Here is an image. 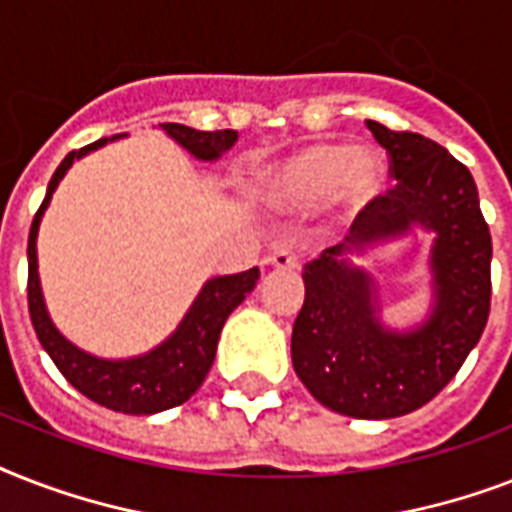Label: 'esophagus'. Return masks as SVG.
<instances>
[{
	"label": "esophagus",
	"mask_w": 512,
	"mask_h": 512,
	"mask_svg": "<svg viewBox=\"0 0 512 512\" xmlns=\"http://www.w3.org/2000/svg\"><path fill=\"white\" fill-rule=\"evenodd\" d=\"M263 263L268 265V268H281V271H292V268H297V265H300V257H297L295 252H292V249L276 247L271 252V255L265 257Z\"/></svg>",
	"instance_id": "esophagus-1"
}]
</instances>
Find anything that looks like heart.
<instances>
[{
    "label": "heart",
    "instance_id": "1",
    "mask_svg": "<svg viewBox=\"0 0 512 512\" xmlns=\"http://www.w3.org/2000/svg\"><path fill=\"white\" fill-rule=\"evenodd\" d=\"M388 164L374 148L311 143L257 172L252 196L273 215H311L327 204L342 220H358L382 199Z\"/></svg>",
    "mask_w": 512,
    "mask_h": 512
}]
</instances>
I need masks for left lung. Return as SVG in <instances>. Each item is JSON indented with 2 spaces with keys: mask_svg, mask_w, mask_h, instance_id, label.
I'll return each instance as SVG.
<instances>
[{
  "mask_svg": "<svg viewBox=\"0 0 512 512\" xmlns=\"http://www.w3.org/2000/svg\"><path fill=\"white\" fill-rule=\"evenodd\" d=\"M390 156L396 185L353 220L342 244L303 268L305 303L292 329V364L316 401L345 417H401L444 390L476 348L492 303V233L476 180L444 146L366 122ZM434 233L429 319L390 330L371 274L352 263L374 243Z\"/></svg>",
  "mask_w": 512,
  "mask_h": 512,
  "instance_id": "obj_1",
  "label": "left lung"
}]
</instances>
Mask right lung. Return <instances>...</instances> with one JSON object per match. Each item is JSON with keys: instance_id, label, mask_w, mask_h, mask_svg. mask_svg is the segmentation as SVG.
Wrapping results in <instances>:
<instances>
[{"instance_id": "1", "label": "right lung", "mask_w": 512, "mask_h": 512, "mask_svg": "<svg viewBox=\"0 0 512 512\" xmlns=\"http://www.w3.org/2000/svg\"><path fill=\"white\" fill-rule=\"evenodd\" d=\"M159 127L175 140L177 146H183L199 162H217L239 138L236 130L201 132L175 122L159 124ZM119 138H127V135L100 138L90 146L79 148V151H71L52 175L42 207L34 215V223H31V231H28V313H31V324H34L42 348L50 353L60 374L79 393H84L95 404L114 409V412L156 414L164 412V409H172V406H180L199 390V385L207 377L209 366L215 361L217 340H220L225 319L255 289L260 271L249 268L244 273L209 279L191 303L183 321L177 324L175 332L164 342H159L154 350L140 353V356H92V353L76 348L74 342L60 335V329L52 324L50 313H47L42 281H39V263H36L39 223H42L44 212L50 207L52 193L63 180V175L74 167V162Z\"/></svg>"}]
</instances>
